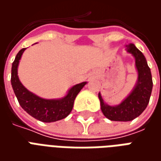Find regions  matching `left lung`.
<instances>
[{"mask_svg":"<svg viewBox=\"0 0 161 161\" xmlns=\"http://www.w3.org/2000/svg\"><path fill=\"white\" fill-rule=\"evenodd\" d=\"M126 47L128 53L135 57V65L138 70V82L131 94L115 107L105 104L101 94H98L102 111L111 121H128L138 117L147 108L152 93V75L145 57L134 44H129Z\"/></svg>","mask_w":161,"mask_h":161,"instance_id":"left-lung-1","label":"left lung"}]
</instances>
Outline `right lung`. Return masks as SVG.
Returning <instances> with one entry per match:
<instances>
[{"label":"right lung","mask_w":161,"mask_h":161,"mask_svg":"<svg viewBox=\"0 0 161 161\" xmlns=\"http://www.w3.org/2000/svg\"><path fill=\"white\" fill-rule=\"evenodd\" d=\"M23 48L17 53L15 59L12 64L11 84L21 108L37 120L43 122H53L65 118L72 110L74 100L80 92L86 82L75 85L70 89L68 94L59 100L43 99L33 94L24 87L17 76V68L23 52Z\"/></svg>","instance_id":"add662e5"}]
</instances>
